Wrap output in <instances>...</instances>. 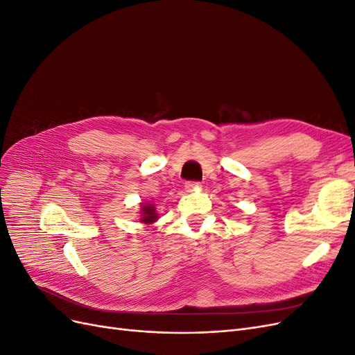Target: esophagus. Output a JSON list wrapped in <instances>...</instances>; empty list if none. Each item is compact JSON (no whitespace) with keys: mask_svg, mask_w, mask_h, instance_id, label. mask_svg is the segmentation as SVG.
Here are the masks:
<instances>
[{"mask_svg":"<svg viewBox=\"0 0 355 355\" xmlns=\"http://www.w3.org/2000/svg\"><path fill=\"white\" fill-rule=\"evenodd\" d=\"M200 187V182H198V181H187L186 182V190L187 191H194L196 189H199Z\"/></svg>","mask_w":355,"mask_h":355,"instance_id":"34e87169","label":"esophagus"}]
</instances>
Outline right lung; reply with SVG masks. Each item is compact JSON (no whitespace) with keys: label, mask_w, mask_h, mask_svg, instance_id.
<instances>
[{"label":"right lung","mask_w":355,"mask_h":355,"mask_svg":"<svg viewBox=\"0 0 355 355\" xmlns=\"http://www.w3.org/2000/svg\"><path fill=\"white\" fill-rule=\"evenodd\" d=\"M141 212H143V218H141V222H144V224H150V222H153L157 216H156V211L155 207L152 205H148V206H143L141 207Z\"/></svg>","instance_id":"add662e5"}]
</instances>
